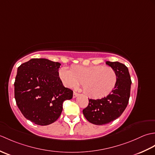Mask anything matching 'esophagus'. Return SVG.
Instances as JSON below:
<instances>
[{
  "instance_id": "1",
  "label": "esophagus",
  "mask_w": 155,
  "mask_h": 155,
  "mask_svg": "<svg viewBox=\"0 0 155 155\" xmlns=\"http://www.w3.org/2000/svg\"><path fill=\"white\" fill-rule=\"evenodd\" d=\"M78 94H79L76 93V92H74V93H73V98H76L77 97H78Z\"/></svg>"
}]
</instances>
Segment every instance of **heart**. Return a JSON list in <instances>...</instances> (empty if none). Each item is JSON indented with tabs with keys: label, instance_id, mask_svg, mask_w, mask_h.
<instances>
[{
	"label": "heart",
	"instance_id": "b5f03b06",
	"mask_svg": "<svg viewBox=\"0 0 155 155\" xmlns=\"http://www.w3.org/2000/svg\"><path fill=\"white\" fill-rule=\"evenodd\" d=\"M58 75L65 87L75 88L81 83L84 93L94 98L109 94L117 82L116 71L112 67L101 65L84 67L74 64L71 66L69 70L62 67Z\"/></svg>",
	"mask_w": 155,
	"mask_h": 155
}]
</instances>
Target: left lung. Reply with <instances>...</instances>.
I'll list each match as a JSON object with an SVG mask.
<instances>
[{"mask_svg": "<svg viewBox=\"0 0 155 155\" xmlns=\"http://www.w3.org/2000/svg\"><path fill=\"white\" fill-rule=\"evenodd\" d=\"M117 74V84L113 91L101 99L88 98V105L83 113L87 120L97 125H103L117 119L127 107L130 97L131 82L128 68L119 62L107 61Z\"/></svg>", "mask_w": 155, "mask_h": 155, "instance_id": "8db88e82", "label": "left lung"}]
</instances>
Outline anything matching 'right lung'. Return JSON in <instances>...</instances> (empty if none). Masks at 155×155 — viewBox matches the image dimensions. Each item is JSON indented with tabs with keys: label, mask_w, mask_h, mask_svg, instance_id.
I'll return each instance as SVG.
<instances>
[{
	"label": "right lung",
	"mask_w": 155,
	"mask_h": 155,
	"mask_svg": "<svg viewBox=\"0 0 155 155\" xmlns=\"http://www.w3.org/2000/svg\"><path fill=\"white\" fill-rule=\"evenodd\" d=\"M61 63L46 58H32L19 66L15 82V98L27 119L45 126L57 120L62 103L72 98L73 91L65 88L60 77Z\"/></svg>",
	"instance_id": "1"
}]
</instances>
